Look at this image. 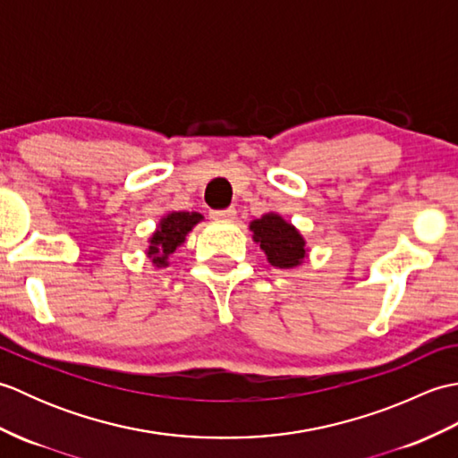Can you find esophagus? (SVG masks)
Segmentation results:
<instances>
[{"label": "esophagus", "instance_id": "1", "mask_svg": "<svg viewBox=\"0 0 458 458\" xmlns=\"http://www.w3.org/2000/svg\"><path fill=\"white\" fill-rule=\"evenodd\" d=\"M234 216H236L234 208H224V210H212L210 212V218L218 220V222H230V220H234Z\"/></svg>", "mask_w": 458, "mask_h": 458}]
</instances>
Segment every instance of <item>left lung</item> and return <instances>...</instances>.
<instances>
[{"label": "left lung", "mask_w": 458, "mask_h": 458, "mask_svg": "<svg viewBox=\"0 0 458 458\" xmlns=\"http://www.w3.org/2000/svg\"><path fill=\"white\" fill-rule=\"evenodd\" d=\"M250 230L254 232V242L266 251L267 261L274 267H297L307 258L305 238L299 234L293 224L276 212H267L261 218L250 222Z\"/></svg>", "instance_id": "1"}]
</instances>
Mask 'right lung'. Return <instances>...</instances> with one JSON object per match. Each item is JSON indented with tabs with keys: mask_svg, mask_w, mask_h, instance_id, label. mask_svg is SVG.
<instances>
[{
	"mask_svg": "<svg viewBox=\"0 0 458 458\" xmlns=\"http://www.w3.org/2000/svg\"><path fill=\"white\" fill-rule=\"evenodd\" d=\"M200 220L202 214L199 212H169L167 216H163L157 230H155L153 236L149 238L148 258H151L153 266H167V258L182 244L184 236H187Z\"/></svg>",
	"mask_w": 458,
	"mask_h": 458,
	"instance_id": "obj_1",
	"label": "right lung"
}]
</instances>
